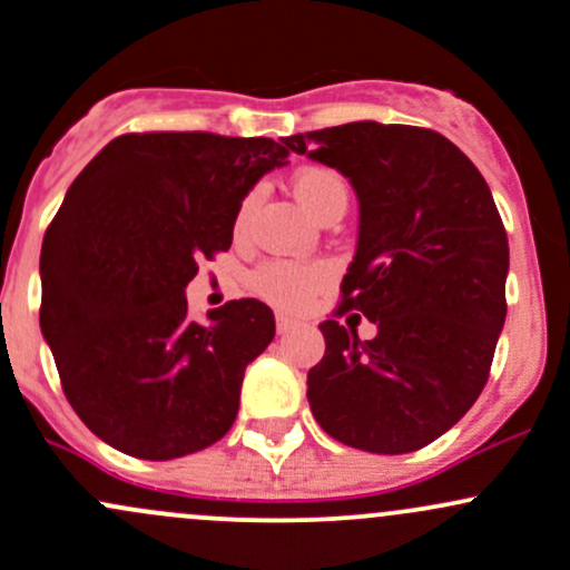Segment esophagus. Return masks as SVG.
Returning a JSON list of instances; mask_svg holds the SVG:
<instances>
[{
	"instance_id": "34e87169",
	"label": "esophagus",
	"mask_w": 570,
	"mask_h": 570,
	"mask_svg": "<svg viewBox=\"0 0 570 570\" xmlns=\"http://www.w3.org/2000/svg\"><path fill=\"white\" fill-rule=\"evenodd\" d=\"M295 327H297V322L292 320V316H284V314L275 316V331H278L281 335L289 333V331H295Z\"/></svg>"
}]
</instances>
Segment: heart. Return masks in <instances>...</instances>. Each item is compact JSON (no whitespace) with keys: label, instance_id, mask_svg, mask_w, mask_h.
I'll use <instances>...</instances> for the list:
<instances>
[{"label":"heart","instance_id":"1","mask_svg":"<svg viewBox=\"0 0 570 570\" xmlns=\"http://www.w3.org/2000/svg\"><path fill=\"white\" fill-rule=\"evenodd\" d=\"M292 194L297 202L308 209L311 215L320 218L335 199H346V183L338 171L327 169V166H305V169L295 171L292 177ZM259 194L250 190L237 209L235 229L243 232L250 218V209L256 207ZM327 281V269L322 265H311V262H292V259H269L259 265L250 275V289L262 297V301L278 305V308L297 311L314 297Z\"/></svg>","mask_w":570,"mask_h":570}]
</instances>
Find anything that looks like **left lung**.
Segmentation results:
<instances>
[{"label":"left lung","mask_w":570,"mask_h":570,"mask_svg":"<svg viewBox=\"0 0 570 570\" xmlns=\"http://www.w3.org/2000/svg\"><path fill=\"white\" fill-rule=\"evenodd\" d=\"M284 144L355 188L361 232L335 316L376 325L361 341L322 322L311 412L350 448L421 451L475 404L505 325L508 235L487 179L456 144L412 125L365 119Z\"/></svg>","instance_id":"left-lung-1"}]
</instances>
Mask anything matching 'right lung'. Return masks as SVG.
Returning <instances> with one entry per match:
<instances>
[{"label": "right lung", "instance_id": "obj_1", "mask_svg": "<svg viewBox=\"0 0 570 570\" xmlns=\"http://www.w3.org/2000/svg\"><path fill=\"white\" fill-rule=\"evenodd\" d=\"M286 158L265 136L125 134L65 194L40 250V331L76 415L117 451L179 459L235 423L273 311L245 297L196 322L185 286L229 250L243 199Z\"/></svg>", "mask_w": 570, "mask_h": 570}]
</instances>
